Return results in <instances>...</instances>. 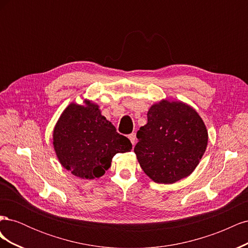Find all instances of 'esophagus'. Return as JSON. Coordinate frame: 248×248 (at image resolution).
I'll list each match as a JSON object with an SVG mask.
<instances>
[{
	"instance_id": "1",
	"label": "esophagus",
	"mask_w": 248,
	"mask_h": 248,
	"mask_svg": "<svg viewBox=\"0 0 248 248\" xmlns=\"http://www.w3.org/2000/svg\"><path fill=\"white\" fill-rule=\"evenodd\" d=\"M128 139L130 140V141H131V144H132V145L136 144V133H131V134H129V136H128Z\"/></svg>"
}]
</instances>
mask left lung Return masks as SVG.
Instances as JSON below:
<instances>
[{
  "mask_svg": "<svg viewBox=\"0 0 248 248\" xmlns=\"http://www.w3.org/2000/svg\"><path fill=\"white\" fill-rule=\"evenodd\" d=\"M147 117L134 147L145 174L163 184L189 176L208 144V131L200 115L184 102L163 99L149 108Z\"/></svg>",
  "mask_w": 248,
  "mask_h": 248,
  "instance_id": "left-lung-1",
  "label": "left lung"
}]
</instances>
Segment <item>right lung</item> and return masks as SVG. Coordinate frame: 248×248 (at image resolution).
<instances>
[{"instance_id":"obj_1","label":"right lung","mask_w":248,"mask_h":248,"mask_svg":"<svg viewBox=\"0 0 248 248\" xmlns=\"http://www.w3.org/2000/svg\"><path fill=\"white\" fill-rule=\"evenodd\" d=\"M90 100L85 106L70 103L55 126L54 148L60 163L81 179L104 175L117 153L129 152L130 140L117 132Z\"/></svg>"}]
</instances>
